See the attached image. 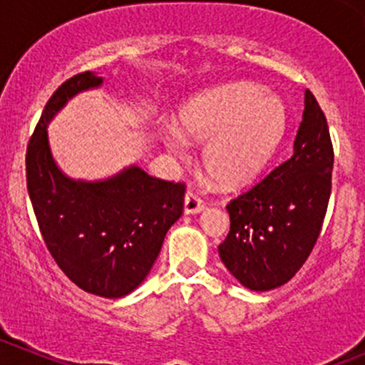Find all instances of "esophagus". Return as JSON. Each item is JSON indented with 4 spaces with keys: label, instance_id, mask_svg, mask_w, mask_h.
<instances>
[{
    "label": "esophagus",
    "instance_id": "34e87169",
    "mask_svg": "<svg viewBox=\"0 0 365 365\" xmlns=\"http://www.w3.org/2000/svg\"><path fill=\"white\" fill-rule=\"evenodd\" d=\"M205 208V203L192 192V190H187L185 201H183V212L185 214H200Z\"/></svg>",
    "mask_w": 365,
    "mask_h": 365
}]
</instances>
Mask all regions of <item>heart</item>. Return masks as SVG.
I'll return each instance as SVG.
<instances>
[{"instance_id":"heart-1","label":"heart","mask_w":365,"mask_h":365,"mask_svg":"<svg viewBox=\"0 0 365 365\" xmlns=\"http://www.w3.org/2000/svg\"><path fill=\"white\" fill-rule=\"evenodd\" d=\"M178 126L164 135L171 153L185 155V137L207 143L203 165L208 175L225 187H240L257 178L277 151L287 110L280 98L265 94L258 85H222L187 101Z\"/></svg>"}]
</instances>
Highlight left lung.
Masks as SVG:
<instances>
[{"instance_id": "1", "label": "left lung", "mask_w": 365, "mask_h": 365, "mask_svg": "<svg viewBox=\"0 0 365 365\" xmlns=\"http://www.w3.org/2000/svg\"><path fill=\"white\" fill-rule=\"evenodd\" d=\"M334 148L327 118L310 91L289 160L226 205L230 232L219 257L251 291L287 284L321 233L331 192Z\"/></svg>"}]
</instances>
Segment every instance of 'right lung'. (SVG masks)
Segmentation results:
<instances>
[{
  "instance_id": "obj_1",
  "label": "right lung",
  "mask_w": 365,
  "mask_h": 365,
  "mask_svg": "<svg viewBox=\"0 0 365 365\" xmlns=\"http://www.w3.org/2000/svg\"><path fill=\"white\" fill-rule=\"evenodd\" d=\"M103 78L85 71L46 103L26 150V185L42 239L71 282L91 294L123 298L153 267L168 230L183 212V183L153 178L139 165L98 182L73 180L51 155L48 125L71 98Z\"/></svg>"
}]
</instances>
